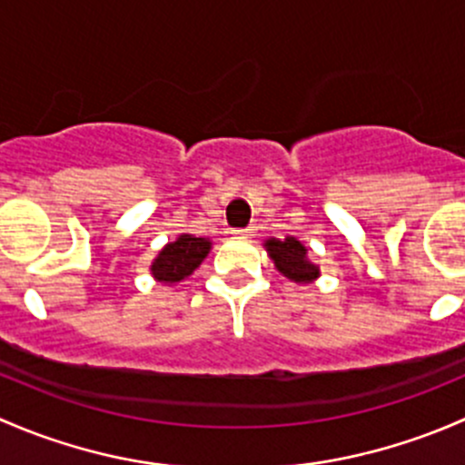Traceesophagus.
I'll return each instance as SVG.
<instances>
[{"instance_id":"esophagus-1","label":"esophagus","mask_w":465,"mask_h":465,"mask_svg":"<svg viewBox=\"0 0 465 465\" xmlns=\"http://www.w3.org/2000/svg\"><path fill=\"white\" fill-rule=\"evenodd\" d=\"M233 236H242V238H247V236H254V227H245V229H233Z\"/></svg>"}]
</instances>
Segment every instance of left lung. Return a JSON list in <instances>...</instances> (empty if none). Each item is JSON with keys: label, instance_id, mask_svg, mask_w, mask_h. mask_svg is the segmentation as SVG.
<instances>
[{"label": "left lung", "instance_id": "1", "mask_svg": "<svg viewBox=\"0 0 465 465\" xmlns=\"http://www.w3.org/2000/svg\"><path fill=\"white\" fill-rule=\"evenodd\" d=\"M265 250L276 270L294 283H311L320 276V267L308 261V250L294 236L267 238Z\"/></svg>", "mask_w": 465, "mask_h": 465}]
</instances>
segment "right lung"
Segmentation results:
<instances>
[{
	"mask_svg": "<svg viewBox=\"0 0 465 465\" xmlns=\"http://www.w3.org/2000/svg\"><path fill=\"white\" fill-rule=\"evenodd\" d=\"M211 250L209 238H195L191 233H182L177 241L168 242L157 259L150 265L154 279L159 283H180L186 276L193 274L200 262L206 259Z\"/></svg>",
	"mask_w": 465,
	"mask_h": 465,
	"instance_id": "add662e5",
	"label": "right lung"
}]
</instances>
